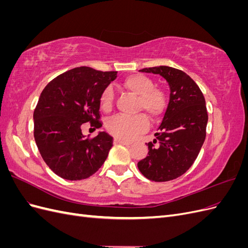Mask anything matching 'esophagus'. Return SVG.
<instances>
[{"label": "esophagus", "instance_id": "obj_1", "mask_svg": "<svg viewBox=\"0 0 248 248\" xmlns=\"http://www.w3.org/2000/svg\"><path fill=\"white\" fill-rule=\"evenodd\" d=\"M114 142H115V144H121V145H125V146L130 145L129 141H126V140H120V139H115V140H114Z\"/></svg>", "mask_w": 248, "mask_h": 248}]
</instances>
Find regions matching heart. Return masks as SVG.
<instances>
[{
    "mask_svg": "<svg viewBox=\"0 0 248 248\" xmlns=\"http://www.w3.org/2000/svg\"><path fill=\"white\" fill-rule=\"evenodd\" d=\"M121 86L126 91L139 97L138 108L144 109L147 115L156 120L167 108V95L162 90L155 88L154 81L144 74H132L121 81ZM100 107L103 110H109L114 102V92L110 88H106L100 95ZM149 126L148 119L144 115L123 116L118 115L109 119L107 123L108 132L117 139L131 140L139 134L145 132Z\"/></svg>",
    "mask_w": 248,
    "mask_h": 248,
    "instance_id": "1",
    "label": "heart"
}]
</instances>
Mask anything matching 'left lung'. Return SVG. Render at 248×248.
<instances>
[{
	"label": "left lung",
	"instance_id": "8db88e82",
	"mask_svg": "<svg viewBox=\"0 0 248 248\" xmlns=\"http://www.w3.org/2000/svg\"><path fill=\"white\" fill-rule=\"evenodd\" d=\"M140 71L159 74L168 81L170 93L159 132L155 133L153 142H148V155L138 162V168L151 181H170L192 166L204 144L206 101L199 86L182 70L158 66ZM156 142L157 147L154 146Z\"/></svg>",
	"mask_w": 248,
	"mask_h": 248
}]
</instances>
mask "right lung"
<instances>
[{
  "label": "right lung",
  "instance_id": "right-lung-1",
  "mask_svg": "<svg viewBox=\"0 0 248 248\" xmlns=\"http://www.w3.org/2000/svg\"><path fill=\"white\" fill-rule=\"evenodd\" d=\"M116 78L117 71L82 66L60 74L43 89L33 115L34 138L44 162L59 177L87 179L106 161L112 138L102 131L87 139L80 127L87 122L94 128L102 126L100 95Z\"/></svg>",
  "mask_w": 248,
  "mask_h": 248
}]
</instances>
